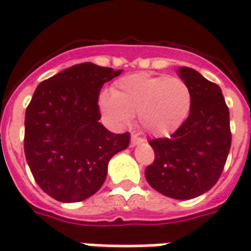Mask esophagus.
<instances>
[{
  "mask_svg": "<svg viewBox=\"0 0 251 251\" xmlns=\"http://www.w3.org/2000/svg\"><path fill=\"white\" fill-rule=\"evenodd\" d=\"M142 142H143V139L139 138V136H136V135H132V136H131V145L132 146L139 145V143H142Z\"/></svg>",
  "mask_w": 251,
  "mask_h": 251,
  "instance_id": "34e87169",
  "label": "esophagus"
}]
</instances>
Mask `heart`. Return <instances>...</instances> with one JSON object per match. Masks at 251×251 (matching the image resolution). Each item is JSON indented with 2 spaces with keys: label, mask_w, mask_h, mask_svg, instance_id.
<instances>
[{
  "label": "heart",
  "mask_w": 251,
  "mask_h": 251,
  "mask_svg": "<svg viewBox=\"0 0 251 251\" xmlns=\"http://www.w3.org/2000/svg\"><path fill=\"white\" fill-rule=\"evenodd\" d=\"M191 106V89L182 79L146 73L119 79L112 93L100 96L101 112L113 126L123 127L138 115L143 129L155 136L177 131Z\"/></svg>",
  "instance_id": "obj_1"
}]
</instances>
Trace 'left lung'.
<instances>
[{"instance_id":"8db88e82","label":"left lung","mask_w":251,"mask_h":251,"mask_svg":"<svg viewBox=\"0 0 251 251\" xmlns=\"http://www.w3.org/2000/svg\"><path fill=\"white\" fill-rule=\"evenodd\" d=\"M189 86V116L170 138L151 139L155 159L146 168V179L165 196L188 200L218 182L231 147L230 112L222 89L191 67H179Z\"/></svg>"}]
</instances>
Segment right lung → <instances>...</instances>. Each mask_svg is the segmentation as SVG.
Listing matches in <instances>:
<instances>
[{"mask_svg":"<svg viewBox=\"0 0 251 251\" xmlns=\"http://www.w3.org/2000/svg\"><path fill=\"white\" fill-rule=\"evenodd\" d=\"M120 73L86 62L39 83L33 93L24 152L37 185L58 201L93 196L105 181L109 159L128 147V132L113 134L99 122L101 88Z\"/></svg>","mask_w":251,"mask_h":251,"instance_id":"1","label":"right lung"}]
</instances>
